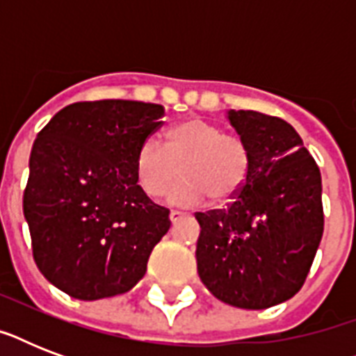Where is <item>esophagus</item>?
Wrapping results in <instances>:
<instances>
[{"instance_id": "34e87169", "label": "esophagus", "mask_w": 356, "mask_h": 356, "mask_svg": "<svg viewBox=\"0 0 356 356\" xmlns=\"http://www.w3.org/2000/svg\"><path fill=\"white\" fill-rule=\"evenodd\" d=\"M181 218H183V214H181V212H177V211L170 212V222L172 223H177Z\"/></svg>"}]
</instances>
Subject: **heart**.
<instances>
[{"mask_svg":"<svg viewBox=\"0 0 356 356\" xmlns=\"http://www.w3.org/2000/svg\"><path fill=\"white\" fill-rule=\"evenodd\" d=\"M181 168L186 177L168 192V203L186 209L205 203L209 195L233 200L248 181L251 156L240 136L201 118L173 125L166 144L151 134L136 151L134 175L147 197H161L181 177Z\"/></svg>","mask_w":356,"mask_h":356,"instance_id":"1","label":"heart"}]
</instances>
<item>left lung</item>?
<instances>
[{"instance_id":"left-lung-1","label":"left lung","mask_w":356,"mask_h":356,"mask_svg":"<svg viewBox=\"0 0 356 356\" xmlns=\"http://www.w3.org/2000/svg\"><path fill=\"white\" fill-rule=\"evenodd\" d=\"M227 120L251 168L227 209L195 214L197 273L222 303L270 309L301 290L321 242L320 168L284 120L233 108Z\"/></svg>"}]
</instances>
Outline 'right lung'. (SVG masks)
Returning a JSON list of instances; mask_svg holds the SVG:
<instances>
[{"instance_id": "right-lung-1", "label": "right lung", "mask_w": 356, "mask_h": 356, "mask_svg": "<svg viewBox=\"0 0 356 356\" xmlns=\"http://www.w3.org/2000/svg\"><path fill=\"white\" fill-rule=\"evenodd\" d=\"M162 116L155 103H74L36 136L24 216L38 270L72 298L129 292L170 229V211L155 205L134 175L136 151Z\"/></svg>"}]
</instances>
